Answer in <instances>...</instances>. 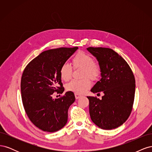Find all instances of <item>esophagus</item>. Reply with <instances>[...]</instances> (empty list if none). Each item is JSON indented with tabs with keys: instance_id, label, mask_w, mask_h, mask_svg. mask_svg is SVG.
Here are the masks:
<instances>
[{
	"instance_id": "1",
	"label": "esophagus",
	"mask_w": 152,
	"mask_h": 152,
	"mask_svg": "<svg viewBox=\"0 0 152 152\" xmlns=\"http://www.w3.org/2000/svg\"><path fill=\"white\" fill-rule=\"evenodd\" d=\"M75 98L77 99H79V98H80V97H81V96L80 95V94H75Z\"/></svg>"
}]
</instances>
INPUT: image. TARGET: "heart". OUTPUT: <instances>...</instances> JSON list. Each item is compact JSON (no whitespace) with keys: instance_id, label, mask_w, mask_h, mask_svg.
<instances>
[{"instance_id":"heart-1","label":"heart","mask_w":152,"mask_h":152,"mask_svg":"<svg viewBox=\"0 0 152 152\" xmlns=\"http://www.w3.org/2000/svg\"><path fill=\"white\" fill-rule=\"evenodd\" d=\"M73 66L75 69L82 68V77L86 78L80 80H73L66 86L68 91L82 94L89 89L91 82L88 78L92 80L97 79L99 75L100 69L97 63L93 61L90 54L84 51L78 52L72 58ZM59 75L64 81H68L72 75V68L68 63H63L59 69Z\"/></svg>"}]
</instances>
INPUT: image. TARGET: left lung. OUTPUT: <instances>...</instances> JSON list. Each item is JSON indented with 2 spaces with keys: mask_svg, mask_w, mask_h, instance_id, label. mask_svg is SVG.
<instances>
[{
  "mask_svg": "<svg viewBox=\"0 0 152 152\" xmlns=\"http://www.w3.org/2000/svg\"><path fill=\"white\" fill-rule=\"evenodd\" d=\"M98 61L102 79L91 89L103 92L99 99L87 96L92 121L106 130L115 129L125 122L132 111L135 94V79L130 66L112 49L87 48Z\"/></svg>",
  "mask_w": 152,
  "mask_h": 152,
  "instance_id": "left-lung-1",
  "label": "left lung"
}]
</instances>
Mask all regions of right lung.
Here are the masks:
<instances>
[{
    "label": "right lung",
    "instance_id": "1",
    "mask_svg": "<svg viewBox=\"0 0 152 152\" xmlns=\"http://www.w3.org/2000/svg\"><path fill=\"white\" fill-rule=\"evenodd\" d=\"M77 49L75 47L45 50L31 60L23 73V104L31 122L44 131H58L67 122L68 108L75 100L74 94L68 91L55 99L52 95L54 92L63 93L59 69Z\"/></svg>",
    "mask_w": 152,
    "mask_h": 152
}]
</instances>
